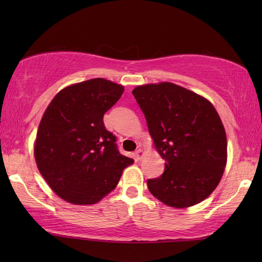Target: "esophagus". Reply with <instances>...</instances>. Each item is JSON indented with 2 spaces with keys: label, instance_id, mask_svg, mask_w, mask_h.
<instances>
[{
  "label": "esophagus",
  "instance_id": "esophagus-1",
  "mask_svg": "<svg viewBox=\"0 0 262 262\" xmlns=\"http://www.w3.org/2000/svg\"><path fill=\"white\" fill-rule=\"evenodd\" d=\"M143 154H144V151L142 148H138L137 151L135 152V157H136V159L137 160H141L142 158H143Z\"/></svg>",
  "mask_w": 262,
  "mask_h": 262
}]
</instances>
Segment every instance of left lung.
<instances>
[{"mask_svg": "<svg viewBox=\"0 0 262 262\" xmlns=\"http://www.w3.org/2000/svg\"><path fill=\"white\" fill-rule=\"evenodd\" d=\"M133 96L162 159L164 172L148 190L176 208L193 206L215 190L226 165L224 126L208 100L170 82L140 85Z\"/></svg>", "mask_w": 262, "mask_h": 262, "instance_id": "left-lung-1", "label": "left lung"}]
</instances>
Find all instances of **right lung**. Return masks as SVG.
Returning <instances> with one entry per match:
<instances>
[{"mask_svg":"<svg viewBox=\"0 0 262 262\" xmlns=\"http://www.w3.org/2000/svg\"><path fill=\"white\" fill-rule=\"evenodd\" d=\"M124 86L92 79L59 91L37 132L35 159L55 193L75 205L98 203L118 185L134 160L118 151L103 115L120 99Z\"/></svg>","mask_w":262,"mask_h":262,"instance_id":"1","label":"right lung"}]
</instances>
